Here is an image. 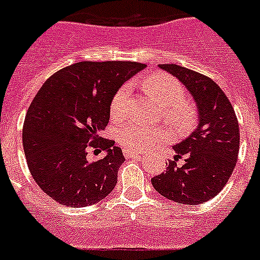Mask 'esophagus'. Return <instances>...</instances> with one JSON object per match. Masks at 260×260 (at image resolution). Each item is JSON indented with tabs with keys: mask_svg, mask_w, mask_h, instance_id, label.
<instances>
[{
	"mask_svg": "<svg viewBox=\"0 0 260 260\" xmlns=\"http://www.w3.org/2000/svg\"><path fill=\"white\" fill-rule=\"evenodd\" d=\"M123 153L125 156V158H135V157H141V153H137V152H134V150L129 149H123Z\"/></svg>",
	"mask_w": 260,
	"mask_h": 260,
	"instance_id": "1",
	"label": "esophagus"
}]
</instances>
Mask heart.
<instances>
[{
    "label": "heart",
    "instance_id": "heart-1",
    "mask_svg": "<svg viewBox=\"0 0 260 260\" xmlns=\"http://www.w3.org/2000/svg\"><path fill=\"white\" fill-rule=\"evenodd\" d=\"M143 87L157 103L164 107L165 119L180 134H189L196 128L198 111L193 103L185 100V88L176 78L168 74H157L143 80ZM131 86L123 84L113 95L110 104V115L120 121L126 116ZM167 139L161 129L141 124H126L119 131V140L125 149L140 152L156 147Z\"/></svg>",
    "mask_w": 260,
    "mask_h": 260
}]
</instances>
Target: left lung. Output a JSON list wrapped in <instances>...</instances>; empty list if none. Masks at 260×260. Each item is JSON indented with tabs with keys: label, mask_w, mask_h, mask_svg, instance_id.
Returning <instances> with one entry per match:
<instances>
[{
	"label": "left lung",
	"mask_w": 260,
	"mask_h": 260,
	"mask_svg": "<svg viewBox=\"0 0 260 260\" xmlns=\"http://www.w3.org/2000/svg\"><path fill=\"white\" fill-rule=\"evenodd\" d=\"M184 83L193 95L200 123L190 136L176 144L174 161L152 178L156 191L168 200L198 205L215 197L228 184L239 153V125L226 93L206 75L178 64H160ZM178 158H184L181 167Z\"/></svg>",
	"instance_id": "8db88e82"
}]
</instances>
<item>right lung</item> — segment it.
Listing matches in <instances>:
<instances>
[{"mask_svg": "<svg viewBox=\"0 0 260 260\" xmlns=\"http://www.w3.org/2000/svg\"><path fill=\"white\" fill-rule=\"evenodd\" d=\"M144 67L120 60L74 63L50 76L32 99L22 131L26 161L37 185L58 204L86 208L113 190L125 158L100 132L113 95ZM91 150L106 154L89 160Z\"/></svg>", "mask_w": 260, "mask_h": 260, "instance_id": "right-lung-1", "label": "right lung"}]
</instances>
